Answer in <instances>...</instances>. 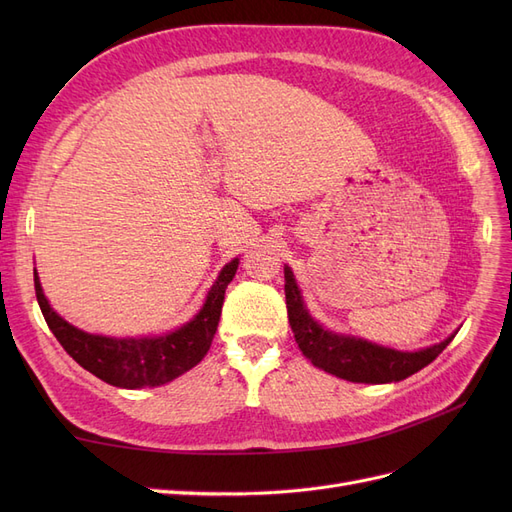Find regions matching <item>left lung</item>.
Returning <instances> with one entry per match:
<instances>
[{
  "instance_id": "left-lung-1",
  "label": "left lung",
  "mask_w": 512,
  "mask_h": 512,
  "mask_svg": "<svg viewBox=\"0 0 512 512\" xmlns=\"http://www.w3.org/2000/svg\"><path fill=\"white\" fill-rule=\"evenodd\" d=\"M284 280L288 322L294 333V342L299 344L301 352L312 361L314 367L348 382L386 384L406 380L408 376L416 374L418 369L427 367L457 335L455 331L440 344L406 352L386 348L380 344H371L367 339L354 335L335 333L327 327H322V324L309 314L301 288L297 280H294V273L288 265H284Z\"/></svg>"
}]
</instances>
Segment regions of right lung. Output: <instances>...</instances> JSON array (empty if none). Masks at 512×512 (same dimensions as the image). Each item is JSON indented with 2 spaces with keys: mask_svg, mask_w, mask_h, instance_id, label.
I'll return each instance as SVG.
<instances>
[{
  "mask_svg": "<svg viewBox=\"0 0 512 512\" xmlns=\"http://www.w3.org/2000/svg\"><path fill=\"white\" fill-rule=\"evenodd\" d=\"M239 267V258H232L222 267L209 288L198 314L181 324L179 329L164 335L147 337H108L76 329L61 318L44 297L38 271L34 269V286L42 316L57 342L89 374L119 389H153L173 382L185 371L196 367L211 348L222 316L224 294Z\"/></svg>",
  "mask_w": 512,
  "mask_h": 512,
  "instance_id": "1",
  "label": "right lung"
}]
</instances>
